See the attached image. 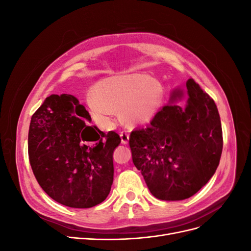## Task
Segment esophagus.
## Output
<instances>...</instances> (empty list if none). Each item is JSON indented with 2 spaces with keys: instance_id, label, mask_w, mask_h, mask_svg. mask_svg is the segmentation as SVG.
Wrapping results in <instances>:
<instances>
[{
  "instance_id": "34e87169",
  "label": "esophagus",
  "mask_w": 251,
  "mask_h": 251,
  "mask_svg": "<svg viewBox=\"0 0 251 251\" xmlns=\"http://www.w3.org/2000/svg\"><path fill=\"white\" fill-rule=\"evenodd\" d=\"M120 138H121V143L124 144H126L128 142V139H130V134H128V132H121L120 133Z\"/></svg>"
}]
</instances>
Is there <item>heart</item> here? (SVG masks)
Segmentation results:
<instances>
[{"mask_svg": "<svg viewBox=\"0 0 251 251\" xmlns=\"http://www.w3.org/2000/svg\"><path fill=\"white\" fill-rule=\"evenodd\" d=\"M94 93L87 96V105L93 119L103 127L113 124L116 111L130 125L150 123L163 101L161 83L143 73L104 78L96 83Z\"/></svg>", "mask_w": 251, "mask_h": 251, "instance_id": "1", "label": "heart"}]
</instances>
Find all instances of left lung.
I'll use <instances>...</instances> for the list:
<instances>
[{"label": "left lung", "mask_w": 251, "mask_h": 251, "mask_svg": "<svg viewBox=\"0 0 251 251\" xmlns=\"http://www.w3.org/2000/svg\"><path fill=\"white\" fill-rule=\"evenodd\" d=\"M183 100L184 105L176 104ZM130 148L151 195L164 201L189 198L214 176L221 158L222 126L215 101L188 79L185 89H173L169 105L151 125L131 133Z\"/></svg>", "instance_id": "left-lung-1"}]
</instances>
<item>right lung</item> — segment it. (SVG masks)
I'll list each match as a JSON object with an SVG mask.
<instances>
[{
    "label": "right lung",
    "instance_id": "1",
    "mask_svg": "<svg viewBox=\"0 0 251 251\" xmlns=\"http://www.w3.org/2000/svg\"><path fill=\"white\" fill-rule=\"evenodd\" d=\"M76 97L51 95L31 117L29 161L36 181L54 201L90 208L105 200L114 177L113 153L120 137L90 126Z\"/></svg>",
    "mask_w": 251,
    "mask_h": 251
}]
</instances>
